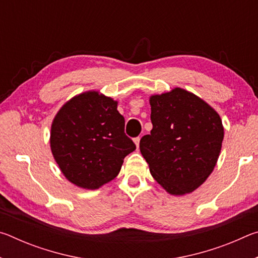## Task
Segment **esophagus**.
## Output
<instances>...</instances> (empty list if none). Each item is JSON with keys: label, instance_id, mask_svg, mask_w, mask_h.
Listing matches in <instances>:
<instances>
[{"label": "esophagus", "instance_id": "34e87169", "mask_svg": "<svg viewBox=\"0 0 258 258\" xmlns=\"http://www.w3.org/2000/svg\"><path fill=\"white\" fill-rule=\"evenodd\" d=\"M134 143H135V145H137V148H139V145H140V137L134 138Z\"/></svg>", "mask_w": 258, "mask_h": 258}]
</instances>
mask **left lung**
<instances>
[{
  "mask_svg": "<svg viewBox=\"0 0 258 258\" xmlns=\"http://www.w3.org/2000/svg\"><path fill=\"white\" fill-rule=\"evenodd\" d=\"M152 130L140 150L155 180L171 195L197 189L211 175L224 130L218 113L182 89L150 98Z\"/></svg>",
  "mask_w": 258,
  "mask_h": 258,
  "instance_id": "obj_1",
  "label": "left lung"
}]
</instances>
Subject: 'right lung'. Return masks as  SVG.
Masks as SVG:
<instances>
[{
  "mask_svg": "<svg viewBox=\"0 0 258 258\" xmlns=\"http://www.w3.org/2000/svg\"><path fill=\"white\" fill-rule=\"evenodd\" d=\"M124 128L112 99L94 91L73 98L51 127V150L63 175L84 189L115 178L125 157L137 149Z\"/></svg>",
  "mask_w": 258,
  "mask_h": 258,
  "instance_id": "add662e5",
  "label": "right lung"
}]
</instances>
